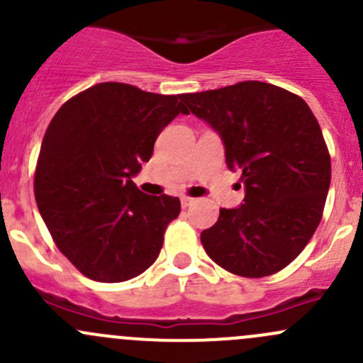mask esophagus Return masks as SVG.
<instances>
[{"label": "esophagus", "instance_id": "obj_1", "mask_svg": "<svg viewBox=\"0 0 363 363\" xmlns=\"http://www.w3.org/2000/svg\"><path fill=\"white\" fill-rule=\"evenodd\" d=\"M193 202H195V199H189V196H181V203H182V207H189V205H191Z\"/></svg>", "mask_w": 363, "mask_h": 363}]
</instances>
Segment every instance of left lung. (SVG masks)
Returning <instances> with one entry per match:
<instances>
[{"label":"left lung","instance_id":"obj_1","mask_svg":"<svg viewBox=\"0 0 363 363\" xmlns=\"http://www.w3.org/2000/svg\"><path fill=\"white\" fill-rule=\"evenodd\" d=\"M181 100L219 135L246 193L240 207L221 208L218 223L203 230L205 252L237 276L279 272L316 232L330 188V156L316 117L300 96L258 80Z\"/></svg>","mask_w":363,"mask_h":363}]
</instances>
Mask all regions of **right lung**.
<instances>
[{"label": "right lung", "instance_id": "add662e5", "mask_svg": "<svg viewBox=\"0 0 363 363\" xmlns=\"http://www.w3.org/2000/svg\"><path fill=\"white\" fill-rule=\"evenodd\" d=\"M179 113L181 94L101 82L50 121L35 172L38 211L60 251L89 279L123 283L158 258L181 202L145 195L131 179Z\"/></svg>", "mask_w": 363, "mask_h": 363}]
</instances>
